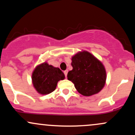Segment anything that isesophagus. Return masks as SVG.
Here are the masks:
<instances>
[{
    "mask_svg": "<svg viewBox=\"0 0 135 135\" xmlns=\"http://www.w3.org/2000/svg\"><path fill=\"white\" fill-rule=\"evenodd\" d=\"M64 74H65V77H67V74H68V70H65L64 71Z\"/></svg>",
    "mask_w": 135,
    "mask_h": 135,
    "instance_id": "esophagus-1",
    "label": "esophagus"
}]
</instances>
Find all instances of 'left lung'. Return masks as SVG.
Returning <instances> with one entry per match:
<instances>
[{
  "instance_id": "left-lung-1",
  "label": "left lung",
  "mask_w": 135,
  "mask_h": 135,
  "mask_svg": "<svg viewBox=\"0 0 135 135\" xmlns=\"http://www.w3.org/2000/svg\"><path fill=\"white\" fill-rule=\"evenodd\" d=\"M71 65L73 69L68 73V80L74 84L80 94L89 97L103 89L106 83V70L94 55L86 51L78 52L72 57Z\"/></svg>"
}]
</instances>
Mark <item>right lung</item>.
I'll return each instance as SVG.
<instances>
[{
  "label": "right lung",
  "mask_w": 135,
  "mask_h": 135,
  "mask_svg": "<svg viewBox=\"0 0 135 135\" xmlns=\"http://www.w3.org/2000/svg\"><path fill=\"white\" fill-rule=\"evenodd\" d=\"M63 72L47 62L38 65L32 75V84L35 90L41 94H47L55 91L57 83L65 79Z\"/></svg>",
  "instance_id": "1"
}]
</instances>
